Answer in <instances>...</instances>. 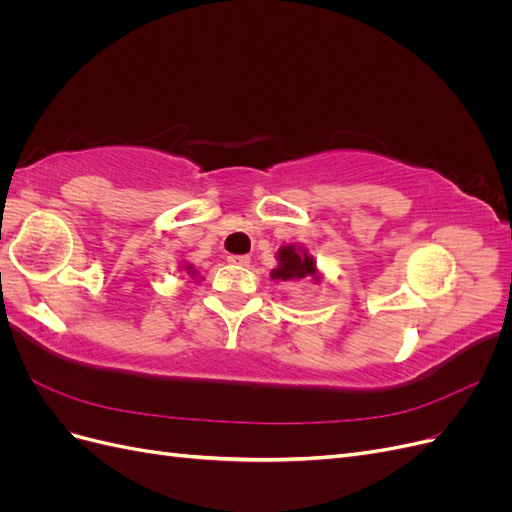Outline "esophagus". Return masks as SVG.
Segmentation results:
<instances>
[{
  "instance_id": "1",
  "label": "esophagus",
  "mask_w": 512,
  "mask_h": 512,
  "mask_svg": "<svg viewBox=\"0 0 512 512\" xmlns=\"http://www.w3.org/2000/svg\"><path fill=\"white\" fill-rule=\"evenodd\" d=\"M228 262H230V265L247 267V265H250V256H239V254H232V256H228Z\"/></svg>"
}]
</instances>
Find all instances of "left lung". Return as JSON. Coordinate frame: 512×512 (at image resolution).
Listing matches in <instances>:
<instances>
[{
  "mask_svg": "<svg viewBox=\"0 0 512 512\" xmlns=\"http://www.w3.org/2000/svg\"><path fill=\"white\" fill-rule=\"evenodd\" d=\"M277 265L271 271L273 280H282V282H299L305 280V277H314L318 280V271H316V262L301 247L294 245H284L280 252H277Z\"/></svg>",
  "mask_w": 512,
  "mask_h": 512,
  "instance_id": "8db88e82",
  "label": "left lung"
}]
</instances>
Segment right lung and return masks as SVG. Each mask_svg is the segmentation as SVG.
I'll use <instances>...</instances> for the list:
<instances>
[{
    "label": "right lung",
    "mask_w": 512,
    "mask_h": 512,
    "mask_svg": "<svg viewBox=\"0 0 512 512\" xmlns=\"http://www.w3.org/2000/svg\"><path fill=\"white\" fill-rule=\"evenodd\" d=\"M185 269H188V273H192V275L196 273V271H194V267H185Z\"/></svg>",
    "instance_id": "right-lung-1"
}]
</instances>
